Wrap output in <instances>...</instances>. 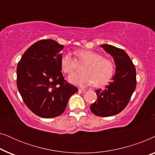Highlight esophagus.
<instances>
[{
	"mask_svg": "<svg viewBox=\"0 0 155 155\" xmlns=\"http://www.w3.org/2000/svg\"><path fill=\"white\" fill-rule=\"evenodd\" d=\"M78 92H79L80 93H82V94H83V93L86 92V90H83V89H79V90H78Z\"/></svg>",
	"mask_w": 155,
	"mask_h": 155,
	"instance_id": "1",
	"label": "esophagus"
}]
</instances>
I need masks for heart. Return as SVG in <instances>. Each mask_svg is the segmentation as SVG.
Instances as JSON below:
<instances>
[{
    "instance_id": "1",
    "label": "heart",
    "mask_w": 155,
    "mask_h": 155,
    "mask_svg": "<svg viewBox=\"0 0 155 155\" xmlns=\"http://www.w3.org/2000/svg\"><path fill=\"white\" fill-rule=\"evenodd\" d=\"M80 63L87 64L82 68V74H73L69 76L68 81L81 87L94 84L103 86L111 80L114 72V64L109 58L102 57L98 53L90 50H81L75 52ZM61 65L65 73L72 74L77 68L78 61L72 54H65L61 58Z\"/></svg>"
}]
</instances>
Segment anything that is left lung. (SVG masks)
Wrapping results in <instances>:
<instances>
[{
    "mask_svg": "<svg viewBox=\"0 0 155 155\" xmlns=\"http://www.w3.org/2000/svg\"><path fill=\"white\" fill-rule=\"evenodd\" d=\"M100 46L114 58L116 73L104 90L96 91L97 100L90 110L94 115L107 117L119 114L128 104L136 87V71L124 50L109 44Z\"/></svg>",
    "mask_w": 155,
    "mask_h": 155,
    "instance_id": "left-lung-1",
    "label": "left lung"
}]
</instances>
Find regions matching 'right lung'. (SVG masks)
<instances>
[{
  "label": "right lung",
  "instance_id": "1",
  "mask_svg": "<svg viewBox=\"0 0 155 155\" xmlns=\"http://www.w3.org/2000/svg\"><path fill=\"white\" fill-rule=\"evenodd\" d=\"M64 46L53 39L32 44L17 67V86L27 107L41 118L60 116L78 88L65 81L60 51Z\"/></svg>",
  "mask_w": 155,
  "mask_h": 155
}]
</instances>
